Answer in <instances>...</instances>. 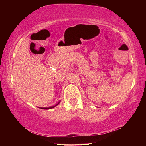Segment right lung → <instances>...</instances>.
I'll return each mask as SVG.
<instances>
[{"mask_svg":"<svg viewBox=\"0 0 146 146\" xmlns=\"http://www.w3.org/2000/svg\"><path fill=\"white\" fill-rule=\"evenodd\" d=\"M59 103H60V102H58V104H56V105H55V106H51V107H49V108H39L42 109V110H50V109H52V108H53L54 107H55V106H57Z\"/></svg>","mask_w":146,"mask_h":146,"instance_id":"obj_1","label":"right lung"}]
</instances>
